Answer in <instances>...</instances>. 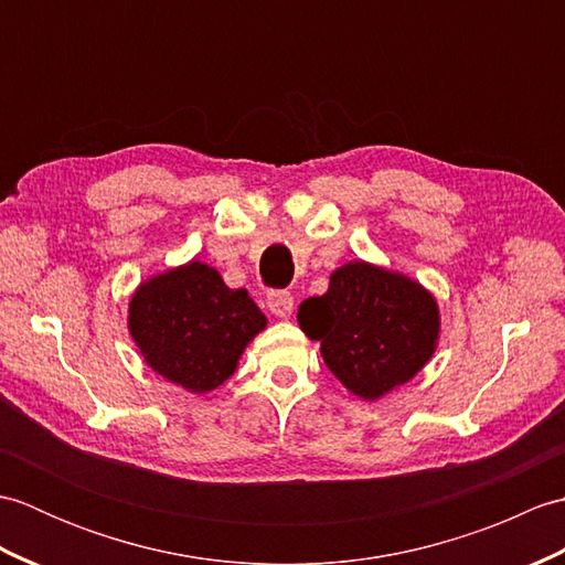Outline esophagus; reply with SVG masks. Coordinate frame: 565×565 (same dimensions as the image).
I'll return each mask as SVG.
<instances>
[{
  "instance_id": "esophagus-1",
  "label": "esophagus",
  "mask_w": 565,
  "mask_h": 565,
  "mask_svg": "<svg viewBox=\"0 0 565 565\" xmlns=\"http://www.w3.org/2000/svg\"><path fill=\"white\" fill-rule=\"evenodd\" d=\"M267 308L276 318H289L294 310V296L291 291H269L267 294Z\"/></svg>"
}]
</instances>
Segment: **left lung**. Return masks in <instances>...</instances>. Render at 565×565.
Segmentation results:
<instances>
[{"label": "left lung", "mask_w": 565, "mask_h": 565, "mask_svg": "<svg viewBox=\"0 0 565 565\" xmlns=\"http://www.w3.org/2000/svg\"><path fill=\"white\" fill-rule=\"evenodd\" d=\"M298 326L320 340L328 369L364 401L411 381L435 354V296L403 274L350 262L330 276L328 294L298 308Z\"/></svg>", "instance_id": "obj_1"}]
</instances>
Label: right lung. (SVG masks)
I'll list each match as a JSON object with an SVG mask.
<instances>
[{"mask_svg": "<svg viewBox=\"0 0 565 565\" xmlns=\"http://www.w3.org/2000/svg\"><path fill=\"white\" fill-rule=\"evenodd\" d=\"M267 318L245 289H227L203 262L152 276L128 306V330L146 362L191 393L218 388L235 374L247 342Z\"/></svg>", "mask_w": 565, "mask_h": 565, "instance_id": "right-lung-1", "label": "right lung"}]
</instances>
